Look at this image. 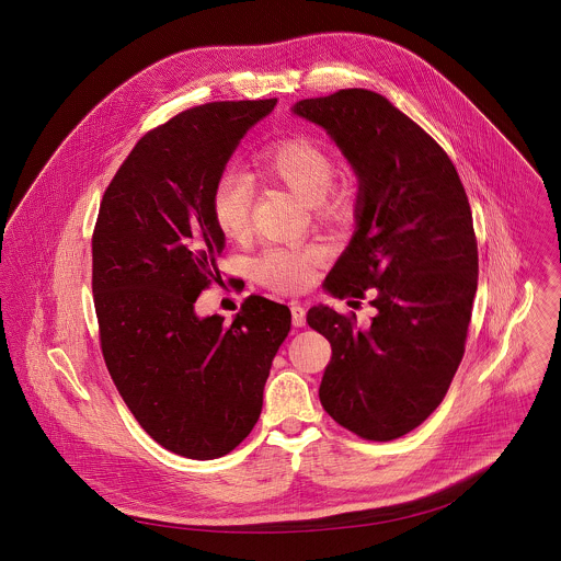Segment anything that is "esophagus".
I'll use <instances>...</instances> for the list:
<instances>
[{
	"label": "esophagus",
	"instance_id": "1",
	"mask_svg": "<svg viewBox=\"0 0 561 561\" xmlns=\"http://www.w3.org/2000/svg\"><path fill=\"white\" fill-rule=\"evenodd\" d=\"M291 321H294V325L296 328H302L305 323H307V311H305V307L300 305V302H291Z\"/></svg>",
	"mask_w": 561,
	"mask_h": 561
}]
</instances>
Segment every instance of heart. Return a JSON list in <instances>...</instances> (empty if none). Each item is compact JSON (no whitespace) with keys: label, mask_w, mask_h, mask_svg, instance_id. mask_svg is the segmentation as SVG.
Masks as SVG:
<instances>
[{"label":"heart","mask_w":561,"mask_h":561,"mask_svg":"<svg viewBox=\"0 0 561 561\" xmlns=\"http://www.w3.org/2000/svg\"><path fill=\"white\" fill-rule=\"evenodd\" d=\"M259 170L287 187L305 205H316L325 214H341L345 201L334 192V163L330 153L309 138H287L267 147L259 156ZM252 183L241 172L227 170L218 176L211 196V211L218 229L238 240L250 225ZM323 252L318 245L270 248L254 263V276L261 285L291 294L307 287Z\"/></svg>","instance_id":"obj_1"}]
</instances>
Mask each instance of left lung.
<instances>
[{
    "instance_id": "left-lung-1",
    "label": "left lung",
    "mask_w": 561,
    "mask_h": 561,
    "mask_svg": "<svg viewBox=\"0 0 561 561\" xmlns=\"http://www.w3.org/2000/svg\"><path fill=\"white\" fill-rule=\"evenodd\" d=\"M291 112L320 125L358 179L356 231L323 280L334 298L374 289L371 325L328 305L307 321L332 345L323 410L367 440H393L443 401L465 354L478 241L447 153L387 96L347 88Z\"/></svg>"
}]
</instances>
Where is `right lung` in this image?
<instances>
[{
	"label": "right lung",
	"mask_w": 561,
	"mask_h": 561,
	"mask_svg": "<svg viewBox=\"0 0 561 561\" xmlns=\"http://www.w3.org/2000/svg\"><path fill=\"white\" fill-rule=\"evenodd\" d=\"M276 105L220 101L149 131L107 185L92 236V294L107 371L145 432L172 454L214 460L254 427L285 305L250 296L231 325L201 318L220 280L225 233L211 211L241 138Z\"/></svg>",
	"instance_id": "obj_1"
}]
</instances>
